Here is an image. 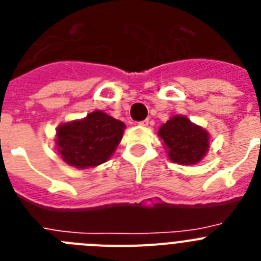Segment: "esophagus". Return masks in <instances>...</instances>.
Wrapping results in <instances>:
<instances>
[{
    "mask_svg": "<svg viewBox=\"0 0 261 261\" xmlns=\"http://www.w3.org/2000/svg\"><path fill=\"white\" fill-rule=\"evenodd\" d=\"M147 124H149V120L145 119V120H142V121H140V123H138V125H140V126H147Z\"/></svg>",
    "mask_w": 261,
    "mask_h": 261,
    "instance_id": "34e87169",
    "label": "esophagus"
}]
</instances>
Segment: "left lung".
I'll return each instance as SVG.
<instances>
[{"label": "left lung", "mask_w": 261, "mask_h": 261, "mask_svg": "<svg viewBox=\"0 0 261 261\" xmlns=\"http://www.w3.org/2000/svg\"><path fill=\"white\" fill-rule=\"evenodd\" d=\"M168 158L179 165L199 163L209 150V133L186 116L176 115L158 130Z\"/></svg>", "instance_id": "obj_1"}]
</instances>
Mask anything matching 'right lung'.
<instances>
[{
	"label": "right lung",
	"mask_w": 261,
	"mask_h": 261,
	"mask_svg": "<svg viewBox=\"0 0 261 261\" xmlns=\"http://www.w3.org/2000/svg\"><path fill=\"white\" fill-rule=\"evenodd\" d=\"M125 124L102 111L85 119L61 124L56 130L57 150L75 168L95 167L107 162L123 138Z\"/></svg>",
	"instance_id": "obj_1"
}]
</instances>
